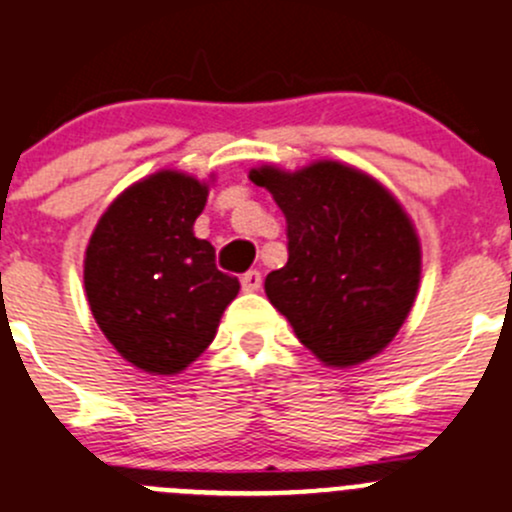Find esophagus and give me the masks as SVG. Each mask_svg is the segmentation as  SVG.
I'll list each match as a JSON object with an SVG mask.
<instances>
[{
  "label": "esophagus",
  "instance_id": "esophagus-1",
  "mask_svg": "<svg viewBox=\"0 0 512 512\" xmlns=\"http://www.w3.org/2000/svg\"><path fill=\"white\" fill-rule=\"evenodd\" d=\"M242 290H245V293H257V290L262 288V275H260V270H250V272H245V275H242Z\"/></svg>",
  "mask_w": 512,
  "mask_h": 512
}]
</instances>
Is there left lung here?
Here are the masks:
<instances>
[{"label": "left lung", "instance_id": "1", "mask_svg": "<svg viewBox=\"0 0 512 512\" xmlns=\"http://www.w3.org/2000/svg\"><path fill=\"white\" fill-rule=\"evenodd\" d=\"M288 219V262L265 278L298 341L333 369L384 351L407 321L422 278L412 217L381 181L341 161L250 171Z\"/></svg>", "mask_w": 512, "mask_h": 512}]
</instances>
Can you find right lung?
I'll return each instance as SVG.
<instances>
[{"label":"right lung","mask_w":512,"mask_h":512,"mask_svg":"<svg viewBox=\"0 0 512 512\" xmlns=\"http://www.w3.org/2000/svg\"><path fill=\"white\" fill-rule=\"evenodd\" d=\"M212 181V179H209ZM209 181L161 169L123 189L85 247L88 305L103 336L148 374H181L217 336L240 283L194 234Z\"/></svg>","instance_id":"obj_1"}]
</instances>
